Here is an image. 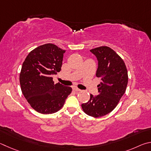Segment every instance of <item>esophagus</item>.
<instances>
[{
	"instance_id": "obj_1",
	"label": "esophagus",
	"mask_w": 151,
	"mask_h": 151,
	"mask_svg": "<svg viewBox=\"0 0 151 151\" xmlns=\"http://www.w3.org/2000/svg\"><path fill=\"white\" fill-rule=\"evenodd\" d=\"M72 89H73V91H81V89H78V88H77V87H75V86L73 87Z\"/></svg>"
}]
</instances>
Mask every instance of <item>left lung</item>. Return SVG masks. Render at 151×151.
<instances>
[{
	"instance_id": "8db88e82",
	"label": "left lung",
	"mask_w": 151,
	"mask_h": 151,
	"mask_svg": "<svg viewBox=\"0 0 151 151\" xmlns=\"http://www.w3.org/2000/svg\"><path fill=\"white\" fill-rule=\"evenodd\" d=\"M90 52L98 61L96 76L101 79L97 86L99 95L90 94L89 101L81 104L87 115L99 117L111 112L117 106L128 83V73L125 62L114 50L100 46Z\"/></svg>"
}]
</instances>
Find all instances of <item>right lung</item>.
I'll return each mask as SVG.
<instances>
[{
    "label": "right lung",
    "mask_w": 151,
    "mask_h": 151,
    "mask_svg": "<svg viewBox=\"0 0 151 151\" xmlns=\"http://www.w3.org/2000/svg\"><path fill=\"white\" fill-rule=\"evenodd\" d=\"M65 50L53 44L37 47L29 53L20 73L21 90L30 106L42 114L62 108L72 89L54 83L53 76L61 70Z\"/></svg>",
    "instance_id": "add662e5"
}]
</instances>
